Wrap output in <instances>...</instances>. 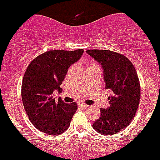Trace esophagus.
<instances>
[{"label":"esophagus","instance_id":"34e87169","mask_svg":"<svg viewBox=\"0 0 160 160\" xmlns=\"http://www.w3.org/2000/svg\"><path fill=\"white\" fill-rule=\"evenodd\" d=\"M80 106L81 108H89V105L84 104V103H81V104H80Z\"/></svg>","mask_w":160,"mask_h":160}]
</instances>
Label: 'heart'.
I'll use <instances>...</instances> for the list:
<instances>
[{
	"label": "heart",
	"mask_w": 160,
	"mask_h": 160,
	"mask_svg": "<svg viewBox=\"0 0 160 160\" xmlns=\"http://www.w3.org/2000/svg\"><path fill=\"white\" fill-rule=\"evenodd\" d=\"M92 66H95V65H93V64H90V65H89V67H92Z\"/></svg>",
	"instance_id": "heart-1"
}]
</instances>
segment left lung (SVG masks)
I'll return each instance as SVG.
<instances>
[{
  "mask_svg": "<svg viewBox=\"0 0 160 160\" xmlns=\"http://www.w3.org/2000/svg\"><path fill=\"white\" fill-rule=\"evenodd\" d=\"M87 53L100 63L105 89H109L110 106L101 108L93 128L102 135H114L126 128L134 118L141 100V87L136 68L122 54L110 50L93 49Z\"/></svg>",
  "mask_w": 160,
  "mask_h": 160,
  "instance_id": "obj_1",
  "label": "left lung"
}]
</instances>
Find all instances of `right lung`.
Wrapping results in <instances>:
<instances>
[{"mask_svg":"<svg viewBox=\"0 0 160 160\" xmlns=\"http://www.w3.org/2000/svg\"><path fill=\"white\" fill-rule=\"evenodd\" d=\"M84 50H50L30 62L24 73L21 96L29 120L41 132L57 136L68 129L77 103L55 100L53 91H62L60 84L67 70L82 56Z\"/></svg>","mask_w":160,"mask_h":160,"instance_id":"add662e5","label":"right lung"}]
</instances>
